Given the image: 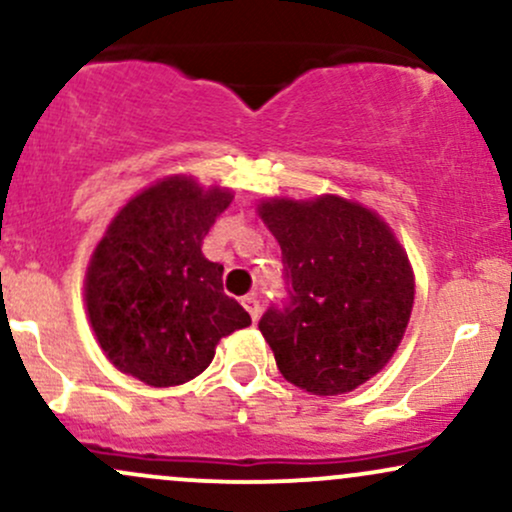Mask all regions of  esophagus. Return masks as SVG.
<instances>
[{"mask_svg": "<svg viewBox=\"0 0 512 512\" xmlns=\"http://www.w3.org/2000/svg\"><path fill=\"white\" fill-rule=\"evenodd\" d=\"M243 308L248 310L252 320H260L262 308H260V301H257V296H245V298H243Z\"/></svg>", "mask_w": 512, "mask_h": 512, "instance_id": "esophagus-1", "label": "esophagus"}]
</instances>
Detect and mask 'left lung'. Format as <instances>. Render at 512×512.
I'll return each mask as SVG.
<instances>
[{"instance_id":"8db88e82","label":"left lung","mask_w":512,"mask_h":512,"mask_svg":"<svg viewBox=\"0 0 512 512\" xmlns=\"http://www.w3.org/2000/svg\"><path fill=\"white\" fill-rule=\"evenodd\" d=\"M260 216L284 262L286 301L260 317L276 368L313 395L356 390L407 330L414 274L402 245L380 216L334 195L272 199Z\"/></svg>"}]
</instances>
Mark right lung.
<instances>
[{"label": "right lung", "instance_id": "add662e5", "mask_svg": "<svg viewBox=\"0 0 512 512\" xmlns=\"http://www.w3.org/2000/svg\"><path fill=\"white\" fill-rule=\"evenodd\" d=\"M228 190L168 178L144 190L110 223L86 274V308L105 356L146 385L197 378L221 337L250 325L223 293V264L202 240L231 204Z\"/></svg>", "mask_w": 512, "mask_h": 512}]
</instances>
